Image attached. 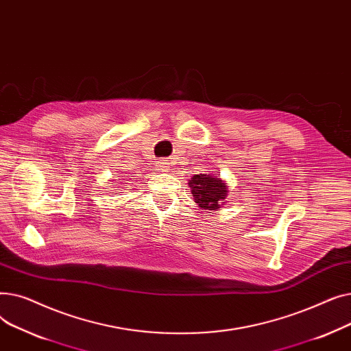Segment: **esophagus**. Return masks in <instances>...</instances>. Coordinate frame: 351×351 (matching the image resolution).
<instances>
[{"mask_svg": "<svg viewBox=\"0 0 351 351\" xmlns=\"http://www.w3.org/2000/svg\"><path fill=\"white\" fill-rule=\"evenodd\" d=\"M156 168H158L159 172H168L169 171V163L168 162H159Z\"/></svg>", "mask_w": 351, "mask_h": 351, "instance_id": "obj_1", "label": "esophagus"}]
</instances>
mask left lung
<instances>
[{
  "mask_svg": "<svg viewBox=\"0 0 351 351\" xmlns=\"http://www.w3.org/2000/svg\"><path fill=\"white\" fill-rule=\"evenodd\" d=\"M189 188L200 209L217 210L228 196V183L213 175L199 173L191 178Z\"/></svg>",
  "mask_w": 351,
  "mask_h": 351,
  "instance_id": "obj_1",
  "label": "left lung"
}]
</instances>
